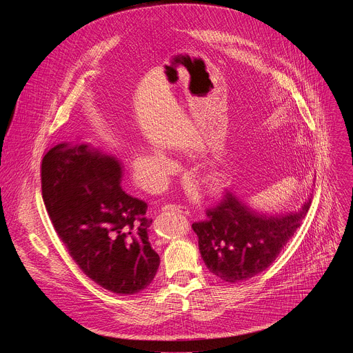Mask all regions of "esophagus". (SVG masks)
<instances>
[{
    "label": "esophagus",
    "instance_id": "obj_1",
    "mask_svg": "<svg viewBox=\"0 0 353 353\" xmlns=\"http://www.w3.org/2000/svg\"><path fill=\"white\" fill-rule=\"evenodd\" d=\"M162 210H163V211H172V212H177V214H183V215H185V216H188V215H190L188 208H187V207H184V205L169 204V205H165Z\"/></svg>",
    "mask_w": 353,
    "mask_h": 353
}]
</instances>
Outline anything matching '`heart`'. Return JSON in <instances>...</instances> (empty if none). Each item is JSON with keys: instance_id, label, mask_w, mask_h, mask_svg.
I'll use <instances>...</instances> for the list:
<instances>
[{"instance_id": "heart-1", "label": "heart", "mask_w": 353, "mask_h": 353, "mask_svg": "<svg viewBox=\"0 0 353 353\" xmlns=\"http://www.w3.org/2000/svg\"><path fill=\"white\" fill-rule=\"evenodd\" d=\"M132 166L137 179L149 190L161 188L166 183L168 177L177 169L176 162L163 150L148 145L139 146L135 150ZM201 181L211 192H219L225 185V177L218 172L205 173L201 177Z\"/></svg>"}]
</instances>
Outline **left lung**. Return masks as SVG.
I'll return each mask as SVG.
<instances>
[{
    "mask_svg": "<svg viewBox=\"0 0 353 353\" xmlns=\"http://www.w3.org/2000/svg\"><path fill=\"white\" fill-rule=\"evenodd\" d=\"M312 198L297 212L267 216L226 192L207 219L192 223L208 270L226 282H239L267 270L300 228Z\"/></svg>",
    "mask_w": 353,
    "mask_h": 353,
    "instance_id": "1",
    "label": "left lung"
}]
</instances>
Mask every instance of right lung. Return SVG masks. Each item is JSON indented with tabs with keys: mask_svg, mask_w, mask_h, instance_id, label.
Here are the masks:
<instances>
[{
	"mask_svg": "<svg viewBox=\"0 0 353 353\" xmlns=\"http://www.w3.org/2000/svg\"><path fill=\"white\" fill-rule=\"evenodd\" d=\"M121 163L86 143H59L41 161V195L70 256L93 282L134 294L161 264L148 240V205L123 191Z\"/></svg>",
	"mask_w": 353,
	"mask_h": 353,
	"instance_id": "obj_1",
	"label": "right lung"
}]
</instances>
